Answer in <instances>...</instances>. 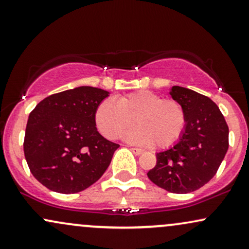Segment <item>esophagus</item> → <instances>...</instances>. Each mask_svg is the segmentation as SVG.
<instances>
[{"instance_id":"34e87169","label":"esophagus","mask_w":249,"mask_h":249,"mask_svg":"<svg viewBox=\"0 0 249 249\" xmlns=\"http://www.w3.org/2000/svg\"><path fill=\"white\" fill-rule=\"evenodd\" d=\"M130 150L133 151L134 155H136V156H140V155H142V153H143V150H141L139 148H131Z\"/></svg>"}]
</instances>
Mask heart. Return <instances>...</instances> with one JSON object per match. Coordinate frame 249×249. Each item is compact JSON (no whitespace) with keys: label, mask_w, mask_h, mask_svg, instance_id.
Instances as JSON below:
<instances>
[{"label":"heart","mask_w":249,"mask_h":249,"mask_svg":"<svg viewBox=\"0 0 249 249\" xmlns=\"http://www.w3.org/2000/svg\"><path fill=\"white\" fill-rule=\"evenodd\" d=\"M137 125L124 134L131 143L152 145L165 149L176 144L186 128L183 107L173 99H162L159 94L140 90L120 97L118 101L103 100L94 112L98 130L106 139H116L130 127Z\"/></svg>","instance_id":"1"}]
</instances>
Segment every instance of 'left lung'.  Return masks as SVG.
Listing matches in <instances>:
<instances>
[{"label":"left lung","mask_w":249,"mask_h":249,"mask_svg":"<svg viewBox=\"0 0 249 249\" xmlns=\"http://www.w3.org/2000/svg\"><path fill=\"white\" fill-rule=\"evenodd\" d=\"M170 94L185 109L186 128L173 146L156 155L148 178L167 192L187 194L217 173L229 149V127L210 98L182 87H172Z\"/></svg>","instance_id":"1"}]
</instances>
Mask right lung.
Returning a JSON list of instances; mask_svg holds the SVG:
<instances>
[{
	"label": "right lung",
	"instance_id": "add662e5",
	"mask_svg": "<svg viewBox=\"0 0 249 249\" xmlns=\"http://www.w3.org/2000/svg\"><path fill=\"white\" fill-rule=\"evenodd\" d=\"M109 92L78 87L41 100L27 120L24 155L31 173L48 189L73 194L93 185L119 144L98 133L94 112Z\"/></svg>",
	"mask_w": 249,
	"mask_h": 249
}]
</instances>
